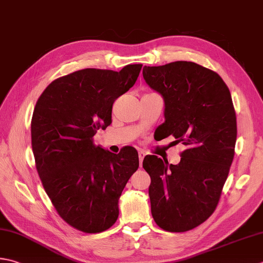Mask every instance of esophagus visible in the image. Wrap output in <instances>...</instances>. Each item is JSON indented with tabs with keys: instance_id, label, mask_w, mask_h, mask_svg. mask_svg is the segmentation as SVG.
<instances>
[{
	"instance_id": "esophagus-1",
	"label": "esophagus",
	"mask_w": 263,
	"mask_h": 263,
	"mask_svg": "<svg viewBox=\"0 0 263 263\" xmlns=\"http://www.w3.org/2000/svg\"><path fill=\"white\" fill-rule=\"evenodd\" d=\"M138 155H139V161H140V166H141V163L143 161V158H145V156H146V153L143 151H139Z\"/></svg>"
}]
</instances>
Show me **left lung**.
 <instances>
[{
    "instance_id": "8db88e82",
    "label": "left lung",
    "mask_w": 263,
    "mask_h": 263,
    "mask_svg": "<svg viewBox=\"0 0 263 263\" xmlns=\"http://www.w3.org/2000/svg\"><path fill=\"white\" fill-rule=\"evenodd\" d=\"M143 79L163 97L161 139L187 147L177 165L148 155L152 214L171 233L194 229L214 212L235 155L237 122L231 95L215 71L192 61L143 67Z\"/></svg>"
}]
</instances>
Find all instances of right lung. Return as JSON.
<instances>
[{"label": "right lung", "mask_w": 263, "mask_h": 263, "mask_svg": "<svg viewBox=\"0 0 263 263\" xmlns=\"http://www.w3.org/2000/svg\"><path fill=\"white\" fill-rule=\"evenodd\" d=\"M141 67L59 77L34 108L30 131L40 179L60 217L83 233H101L116 222L118 199L139 167L135 148L112 154L96 146L93 137L110 125L112 104L135 85Z\"/></svg>", "instance_id": "1"}]
</instances>
